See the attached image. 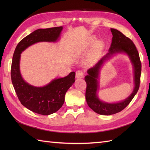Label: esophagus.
<instances>
[{"label":"esophagus","instance_id":"esophagus-1","mask_svg":"<svg viewBox=\"0 0 150 150\" xmlns=\"http://www.w3.org/2000/svg\"><path fill=\"white\" fill-rule=\"evenodd\" d=\"M84 73L82 71V70H78V71L76 72V78L77 79H81L84 77Z\"/></svg>","mask_w":150,"mask_h":150}]
</instances>
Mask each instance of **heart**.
Here are the masks:
<instances>
[{"mask_svg": "<svg viewBox=\"0 0 150 150\" xmlns=\"http://www.w3.org/2000/svg\"><path fill=\"white\" fill-rule=\"evenodd\" d=\"M91 42L92 44H94V43L95 42V38H93V39H91ZM101 46H102V44H101V43L98 44V47H100Z\"/></svg>", "mask_w": 150, "mask_h": 150, "instance_id": "heart-1", "label": "heart"}]
</instances>
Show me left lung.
Listing matches in <instances>:
<instances>
[{"label":"left lung","mask_w":150,"mask_h":150,"mask_svg":"<svg viewBox=\"0 0 150 150\" xmlns=\"http://www.w3.org/2000/svg\"><path fill=\"white\" fill-rule=\"evenodd\" d=\"M112 40L108 52L93 68L89 69L84 80L87 84L86 90V100L91 110L103 115H110L119 113L124 110L132 101L137 93L140 86L141 74V62L139 54L132 40L126 37L119 30L111 28ZM117 53H125L129 57L132 64L134 73L135 86L132 93L126 100L119 103H109L100 101L97 95L98 90V78L101 67L105 60Z\"/></svg>","instance_id":"1"}]
</instances>
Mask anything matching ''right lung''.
<instances>
[{
  "mask_svg": "<svg viewBox=\"0 0 150 150\" xmlns=\"http://www.w3.org/2000/svg\"><path fill=\"white\" fill-rule=\"evenodd\" d=\"M62 29L63 27L60 26L34 31L19 42L13 56L11 81L19 100L28 110L42 115L55 113L62 107L66 91L75 82V73L72 71L65 77L53 79L42 87L33 86L25 81L21 75V53L37 42H57Z\"/></svg>",
  "mask_w": 150,
  "mask_h": 150,
  "instance_id": "right-lung-1",
  "label": "right lung"
}]
</instances>
